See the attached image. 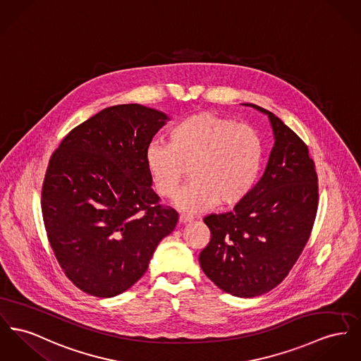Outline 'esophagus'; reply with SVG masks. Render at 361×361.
I'll return each instance as SVG.
<instances>
[{
    "instance_id": "obj_1",
    "label": "esophagus",
    "mask_w": 361,
    "mask_h": 361,
    "mask_svg": "<svg viewBox=\"0 0 361 361\" xmlns=\"http://www.w3.org/2000/svg\"><path fill=\"white\" fill-rule=\"evenodd\" d=\"M190 221H192V216H190V215H180L179 216V223L180 224H186V223H190Z\"/></svg>"
}]
</instances>
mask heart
<instances>
[{"instance_id":"1","label":"heart","mask_w":361,"mask_h":361,"mask_svg":"<svg viewBox=\"0 0 361 361\" xmlns=\"http://www.w3.org/2000/svg\"><path fill=\"white\" fill-rule=\"evenodd\" d=\"M146 169L153 189L172 198L190 169L192 185L173 205L185 212H202L219 204L233 208L256 188L263 163L264 145L249 126L200 112L176 123L169 144L152 142L146 149Z\"/></svg>"}]
</instances>
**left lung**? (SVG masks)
Here are the masks:
<instances>
[{
	"instance_id": "1",
	"label": "left lung",
	"mask_w": 361,
	"mask_h": 361,
	"mask_svg": "<svg viewBox=\"0 0 361 361\" xmlns=\"http://www.w3.org/2000/svg\"><path fill=\"white\" fill-rule=\"evenodd\" d=\"M274 146L262 179L231 212L204 223L211 240L200 253L205 275L223 291L240 298L262 295L286 276L312 231L317 211V175L308 146L272 112Z\"/></svg>"
}]
</instances>
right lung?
I'll return each mask as SVG.
<instances>
[{
	"label": "right lung",
	"mask_w": 361,
	"mask_h": 361,
	"mask_svg": "<svg viewBox=\"0 0 361 361\" xmlns=\"http://www.w3.org/2000/svg\"><path fill=\"white\" fill-rule=\"evenodd\" d=\"M169 121L157 109H102L61 141L49 161L42 215L50 246L75 286L96 297L121 294L141 279L178 214L159 205L146 149Z\"/></svg>",
	"instance_id": "obj_1"
}]
</instances>
